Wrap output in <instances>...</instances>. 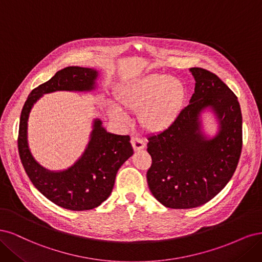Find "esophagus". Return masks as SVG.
<instances>
[{"label":"esophagus","mask_w":262,"mask_h":262,"mask_svg":"<svg viewBox=\"0 0 262 262\" xmlns=\"http://www.w3.org/2000/svg\"><path fill=\"white\" fill-rule=\"evenodd\" d=\"M132 145L135 151H139L142 150L143 148L146 147V143L143 141L141 138L137 137V136H133L132 137Z\"/></svg>","instance_id":"esophagus-1"}]
</instances>
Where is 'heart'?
<instances>
[{
	"instance_id": "1",
	"label": "heart",
	"mask_w": 262,
	"mask_h": 262,
	"mask_svg": "<svg viewBox=\"0 0 262 262\" xmlns=\"http://www.w3.org/2000/svg\"><path fill=\"white\" fill-rule=\"evenodd\" d=\"M119 104L139 113V121L150 132H161L180 115L185 101L184 83L175 77L152 73L124 83L115 94ZM115 116H122L119 107H111Z\"/></svg>"
}]
</instances>
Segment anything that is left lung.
I'll return each mask as SVG.
<instances>
[{"mask_svg": "<svg viewBox=\"0 0 262 262\" xmlns=\"http://www.w3.org/2000/svg\"><path fill=\"white\" fill-rule=\"evenodd\" d=\"M196 80L189 104L172 125L150 135L147 151L152 163L147 172L150 191L171 209H191L215 197L237 167L243 146L242 112L237 97L213 73L189 70ZM211 108L219 132L207 139L199 117Z\"/></svg>", "mask_w": 262, "mask_h": 262, "instance_id": "8db88e82", "label": "left lung"}]
</instances>
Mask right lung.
Returning a JSON list of instances; mask_svg holds the SVG:
<instances>
[{
  "instance_id": "1",
  "label": "right lung",
  "mask_w": 262,
  "mask_h": 262,
  "mask_svg": "<svg viewBox=\"0 0 262 262\" xmlns=\"http://www.w3.org/2000/svg\"><path fill=\"white\" fill-rule=\"evenodd\" d=\"M97 77L96 70L65 67L30 92L20 114L18 152L29 180L50 201L73 211L94 209L111 195L117 171L134 154L129 136L107 133L102 127V122L95 120L88 147L78 161L65 171L51 172L31 156L27 122L33 103L42 95L58 90L91 91L96 88Z\"/></svg>"
}]
</instances>
